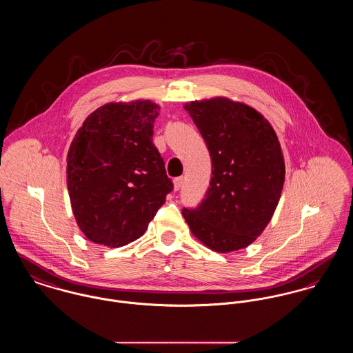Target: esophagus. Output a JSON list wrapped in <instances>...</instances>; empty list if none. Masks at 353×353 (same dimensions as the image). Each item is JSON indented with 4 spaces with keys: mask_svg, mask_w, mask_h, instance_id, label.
<instances>
[{
    "mask_svg": "<svg viewBox=\"0 0 353 353\" xmlns=\"http://www.w3.org/2000/svg\"><path fill=\"white\" fill-rule=\"evenodd\" d=\"M182 183H183V178H175L174 179V190L178 192L182 188Z\"/></svg>",
    "mask_w": 353,
    "mask_h": 353,
    "instance_id": "1",
    "label": "esophagus"
}]
</instances>
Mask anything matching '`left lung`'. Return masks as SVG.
<instances>
[{
    "label": "left lung",
    "mask_w": 353,
    "mask_h": 353,
    "mask_svg": "<svg viewBox=\"0 0 353 353\" xmlns=\"http://www.w3.org/2000/svg\"><path fill=\"white\" fill-rule=\"evenodd\" d=\"M183 108L208 145L212 178L199 208L182 214L209 250L245 248L271 221L283 190L286 165L276 132L256 109L226 97Z\"/></svg>",
    "instance_id": "obj_1"
}]
</instances>
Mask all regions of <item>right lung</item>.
I'll return each mask as SVG.
<instances>
[{"mask_svg": "<svg viewBox=\"0 0 353 353\" xmlns=\"http://www.w3.org/2000/svg\"><path fill=\"white\" fill-rule=\"evenodd\" d=\"M161 106L108 102L90 113L67 152L72 214L90 241L116 248L144 234L172 190L152 134Z\"/></svg>", "mask_w": 353, "mask_h": 353, "instance_id": "right-lung-1", "label": "right lung"}]
</instances>
